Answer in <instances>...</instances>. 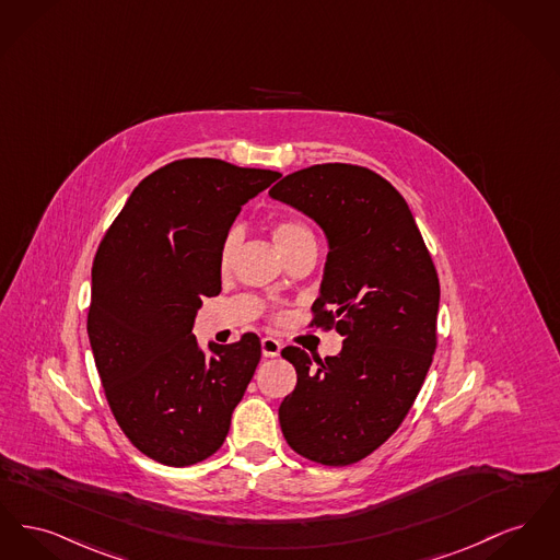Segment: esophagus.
Returning <instances> with one entry per match:
<instances>
[{
	"mask_svg": "<svg viewBox=\"0 0 560 560\" xmlns=\"http://www.w3.org/2000/svg\"><path fill=\"white\" fill-rule=\"evenodd\" d=\"M279 353H281V342H279V340H275V338H270V336L262 338L264 358H277Z\"/></svg>",
	"mask_w": 560,
	"mask_h": 560,
	"instance_id": "obj_1",
	"label": "esophagus"
}]
</instances>
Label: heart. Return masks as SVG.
<instances>
[{"instance_id": "heart-1", "label": "heart", "mask_w": 560, "mask_h": 560, "mask_svg": "<svg viewBox=\"0 0 560 560\" xmlns=\"http://www.w3.org/2000/svg\"><path fill=\"white\" fill-rule=\"evenodd\" d=\"M270 234H272L275 245L281 249V254L285 258L292 256L298 247H302L304 243L313 241L311 231L302 222H298V220H277V222H272L270 224ZM236 247H238V231H231L226 234V238L222 241V247H220L218 262H220V270L222 272L231 270Z\"/></svg>"}]
</instances>
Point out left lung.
Listing matches in <instances>:
<instances>
[{"label": "left lung", "instance_id": "1", "mask_svg": "<svg viewBox=\"0 0 560 560\" xmlns=\"http://www.w3.org/2000/svg\"><path fill=\"white\" fill-rule=\"evenodd\" d=\"M268 195L326 232L313 324L345 338L324 362L298 347L281 351L298 374L279 406L281 431L306 459L351 465L387 442L423 387L435 351L438 272L408 202L370 168H300Z\"/></svg>", "mask_w": 560, "mask_h": 560}]
</instances>
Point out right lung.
<instances>
[{"mask_svg": "<svg viewBox=\"0 0 560 560\" xmlns=\"http://www.w3.org/2000/svg\"><path fill=\"white\" fill-rule=\"evenodd\" d=\"M281 173L184 159L148 175L101 241L89 338L107 404L150 459L184 467L226 440L260 362V338L192 334L202 298L222 290L220 247L241 207Z\"/></svg>", "mask_w": 560, "mask_h": 560, "instance_id": "right-lung-1", "label": "right lung"}]
</instances>
